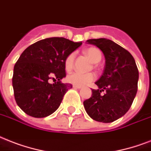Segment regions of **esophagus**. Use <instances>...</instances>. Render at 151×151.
<instances>
[{
	"instance_id": "1",
	"label": "esophagus",
	"mask_w": 151,
	"mask_h": 151,
	"mask_svg": "<svg viewBox=\"0 0 151 151\" xmlns=\"http://www.w3.org/2000/svg\"><path fill=\"white\" fill-rule=\"evenodd\" d=\"M73 87L76 89H81V86H76V85H73Z\"/></svg>"
}]
</instances>
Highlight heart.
I'll use <instances>...</instances> for the list:
<instances>
[{
    "label": "heart",
    "mask_w": 151,
    "mask_h": 151,
    "mask_svg": "<svg viewBox=\"0 0 151 151\" xmlns=\"http://www.w3.org/2000/svg\"><path fill=\"white\" fill-rule=\"evenodd\" d=\"M86 53L87 54L91 60L94 63L99 62L101 59V53L100 50L97 48H89L86 50ZM75 57H76V53L72 52L70 53L65 60V68L68 71H70L73 68L74 65ZM95 79V76L93 73H81L79 72H72L67 76L68 82L76 86H86L88 85L91 82H93Z\"/></svg>",
    "instance_id": "heart-1"
}]
</instances>
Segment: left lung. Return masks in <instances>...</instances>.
Returning <instances> with one entry per match:
<instances>
[{"label": "left lung", "mask_w": 151, "mask_h": 151, "mask_svg": "<svg viewBox=\"0 0 151 151\" xmlns=\"http://www.w3.org/2000/svg\"><path fill=\"white\" fill-rule=\"evenodd\" d=\"M86 42L101 50L106 65L95 83L99 89L92 90L91 97L83 101L84 108L93 120L110 123L130 109L137 93L139 71L130 52L113 41L98 38ZM104 90L106 93L101 95Z\"/></svg>", "instance_id": "obj_1"}]
</instances>
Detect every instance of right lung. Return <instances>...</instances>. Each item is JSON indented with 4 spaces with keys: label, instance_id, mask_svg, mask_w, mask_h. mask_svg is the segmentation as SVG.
Segmentation results:
<instances>
[{
    "label": "right lung",
    "instance_id": "1",
    "mask_svg": "<svg viewBox=\"0 0 151 151\" xmlns=\"http://www.w3.org/2000/svg\"><path fill=\"white\" fill-rule=\"evenodd\" d=\"M81 45L82 42L53 37L38 41L22 52L14 66L12 86L16 103L24 113L42 118L59 108L72 87L60 82L66 76L65 60Z\"/></svg>",
    "mask_w": 151,
    "mask_h": 151
}]
</instances>
